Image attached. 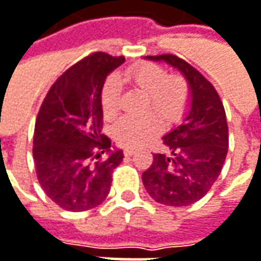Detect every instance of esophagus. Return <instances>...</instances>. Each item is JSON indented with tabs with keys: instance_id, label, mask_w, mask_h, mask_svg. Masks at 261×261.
<instances>
[{
	"instance_id": "1",
	"label": "esophagus",
	"mask_w": 261,
	"mask_h": 261,
	"mask_svg": "<svg viewBox=\"0 0 261 261\" xmlns=\"http://www.w3.org/2000/svg\"><path fill=\"white\" fill-rule=\"evenodd\" d=\"M134 152H136L134 147H125V149H124V155H125V156H131Z\"/></svg>"
}]
</instances>
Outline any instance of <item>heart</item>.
<instances>
[{
    "label": "heart",
    "mask_w": 261,
    "mask_h": 261,
    "mask_svg": "<svg viewBox=\"0 0 261 261\" xmlns=\"http://www.w3.org/2000/svg\"><path fill=\"white\" fill-rule=\"evenodd\" d=\"M127 83L147 93L146 111H156L167 122H176L186 109L188 87L178 76H170L168 72L156 63H140L124 69L115 76H109L100 90V106L105 118L111 119L119 111L121 85ZM162 121L155 112L143 115L122 116L116 122L114 136L124 146H142L156 137L162 131Z\"/></svg>",
    "instance_id": "obj_1"
}]
</instances>
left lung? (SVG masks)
Returning a JSON list of instances; mask_svg holds the SVG:
<instances>
[{"label": "left lung", "mask_w": 261, "mask_h": 261, "mask_svg": "<svg viewBox=\"0 0 261 261\" xmlns=\"http://www.w3.org/2000/svg\"><path fill=\"white\" fill-rule=\"evenodd\" d=\"M180 70L191 87V109L183 124L162 137L168 153H155L142 174L147 193L160 204L186 207L199 201L220 176L229 147L226 112L207 78L174 54L147 56Z\"/></svg>", "instance_id": "obj_1"}]
</instances>
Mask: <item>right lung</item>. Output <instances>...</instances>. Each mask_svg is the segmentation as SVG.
<instances>
[{
    "instance_id": "1",
    "label": "right lung",
    "mask_w": 261,
    "mask_h": 261,
    "mask_svg": "<svg viewBox=\"0 0 261 261\" xmlns=\"http://www.w3.org/2000/svg\"><path fill=\"white\" fill-rule=\"evenodd\" d=\"M124 57L90 54L63 72L39 108L34 131V162L45 195L68 211L100 205L109 195L122 150H111L101 134L100 90ZM108 152L106 159L101 155Z\"/></svg>"
}]
</instances>
